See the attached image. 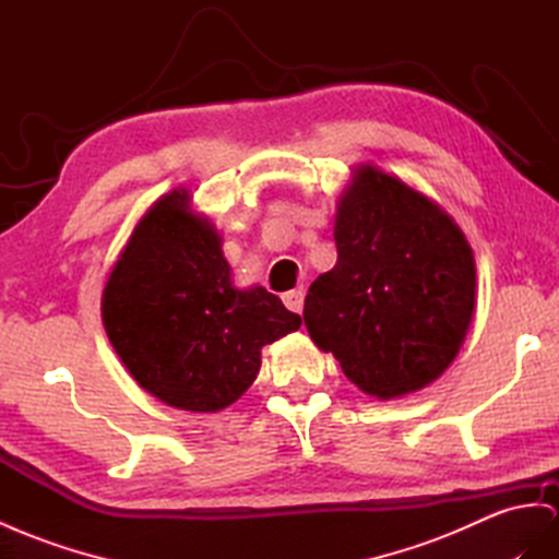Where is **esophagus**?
I'll use <instances>...</instances> for the list:
<instances>
[{
    "instance_id": "obj_1",
    "label": "esophagus",
    "mask_w": 559,
    "mask_h": 559,
    "mask_svg": "<svg viewBox=\"0 0 559 559\" xmlns=\"http://www.w3.org/2000/svg\"><path fill=\"white\" fill-rule=\"evenodd\" d=\"M283 305L288 307L290 311H295V313H302L305 293H302V290H288V293H283Z\"/></svg>"
}]
</instances>
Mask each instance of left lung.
<instances>
[{"label":"left lung","instance_id":"left-lung-1","mask_svg":"<svg viewBox=\"0 0 559 559\" xmlns=\"http://www.w3.org/2000/svg\"><path fill=\"white\" fill-rule=\"evenodd\" d=\"M335 266L309 285L305 325L370 396L437 380L475 311V257L432 200L361 167L335 219Z\"/></svg>","mask_w":559,"mask_h":559}]
</instances>
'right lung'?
<instances>
[{"label": "right lung", "mask_w": 559, "mask_h": 559, "mask_svg": "<svg viewBox=\"0 0 559 559\" xmlns=\"http://www.w3.org/2000/svg\"><path fill=\"white\" fill-rule=\"evenodd\" d=\"M299 323L274 293L234 288L217 231L177 191L139 222L104 290V325L122 364L183 411L234 404L260 373V349Z\"/></svg>", "instance_id": "1"}]
</instances>
